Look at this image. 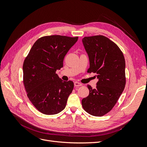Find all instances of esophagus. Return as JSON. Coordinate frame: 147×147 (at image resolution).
<instances>
[{
  "mask_svg": "<svg viewBox=\"0 0 147 147\" xmlns=\"http://www.w3.org/2000/svg\"><path fill=\"white\" fill-rule=\"evenodd\" d=\"M74 86H75V87L81 86H82V84L78 82H74Z\"/></svg>",
  "mask_w": 147,
  "mask_h": 147,
  "instance_id": "1",
  "label": "esophagus"
}]
</instances>
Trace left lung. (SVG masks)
<instances>
[{
	"mask_svg": "<svg viewBox=\"0 0 147 147\" xmlns=\"http://www.w3.org/2000/svg\"><path fill=\"white\" fill-rule=\"evenodd\" d=\"M82 42L90 61L88 72L96 73L98 82L95 89L88 85L90 94L82 104L89 114L101 117L112 109L125 87V59L119 48L103 35L85 37Z\"/></svg>",
	"mask_w": 147,
	"mask_h": 147,
	"instance_id": "left-lung-1",
	"label": "left lung"
}]
</instances>
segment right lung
Wrapping results in <instances>:
<instances>
[{
  "instance_id": "obj_1",
  "label": "right lung",
  "mask_w": 147,
  "mask_h": 147,
  "mask_svg": "<svg viewBox=\"0 0 147 147\" xmlns=\"http://www.w3.org/2000/svg\"><path fill=\"white\" fill-rule=\"evenodd\" d=\"M78 37L50 35L38 38L23 63V83L30 101L39 112L55 115L63 111L74 83L62 80L56 74L63 67L65 56Z\"/></svg>"
}]
</instances>
